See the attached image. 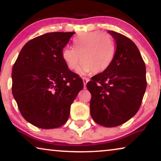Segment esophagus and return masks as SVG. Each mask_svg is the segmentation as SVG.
I'll use <instances>...</instances> for the list:
<instances>
[{
  "instance_id": "obj_1",
  "label": "esophagus",
  "mask_w": 161,
  "mask_h": 161,
  "mask_svg": "<svg viewBox=\"0 0 161 161\" xmlns=\"http://www.w3.org/2000/svg\"><path fill=\"white\" fill-rule=\"evenodd\" d=\"M89 79L87 78H83V84H84V87H86V83L89 82Z\"/></svg>"
}]
</instances>
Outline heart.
I'll list each match as a JSON object with an SVG mask.
<instances>
[{
    "mask_svg": "<svg viewBox=\"0 0 161 161\" xmlns=\"http://www.w3.org/2000/svg\"><path fill=\"white\" fill-rule=\"evenodd\" d=\"M74 47H65L62 58L67 67L75 70L81 61L78 72L85 74L101 73L111 64L115 55V45L109 34L100 31L81 33L73 39Z\"/></svg>",
    "mask_w": 161,
    "mask_h": 161,
    "instance_id": "1",
    "label": "heart"
}]
</instances>
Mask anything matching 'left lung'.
Wrapping results in <instances>:
<instances>
[{
  "label": "left lung",
  "mask_w": 161,
  "mask_h": 161,
  "mask_svg": "<svg viewBox=\"0 0 161 161\" xmlns=\"http://www.w3.org/2000/svg\"><path fill=\"white\" fill-rule=\"evenodd\" d=\"M116 43L114 60L86 87L92 94L90 114L94 122L111 127L137 113L147 88L146 66L137 46L119 33L108 31Z\"/></svg>",
  "instance_id": "obj_1"
}]
</instances>
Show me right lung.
Segmentation results:
<instances>
[{"mask_svg":"<svg viewBox=\"0 0 161 161\" xmlns=\"http://www.w3.org/2000/svg\"><path fill=\"white\" fill-rule=\"evenodd\" d=\"M75 32H51L28 41L12 67V94L22 116L34 126L57 128L83 89L82 78L68 69L62 50Z\"/></svg>","mask_w":161,"mask_h":161,"instance_id":"obj_1","label":"right lung"}]
</instances>
